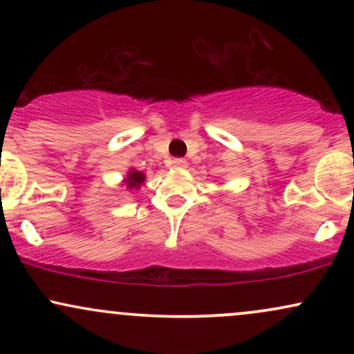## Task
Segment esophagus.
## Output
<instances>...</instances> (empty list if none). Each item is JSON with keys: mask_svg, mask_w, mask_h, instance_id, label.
I'll return each mask as SVG.
<instances>
[{"mask_svg": "<svg viewBox=\"0 0 354 354\" xmlns=\"http://www.w3.org/2000/svg\"><path fill=\"white\" fill-rule=\"evenodd\" d=\"M171 165L174 166V168H186V160H183V158H174V160L171 161Z\"/></svg>", "mask_w": 354, "mask_h": 354, "instance_id": "34e87169", "label": "esophagus"}]
</instances>
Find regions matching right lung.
Segmentation results:
<instances>
[{"label":"right lung","instance_id":"1","mask_svg":"<svg viewBox=\"0 0 354 354\" xmlns=\"http://www.w3.org/2000/svg\"><path fill=\"white\" fill-rule=\"evenodd\" d=\"M145 180H146V176H145L143 171H138V169H135V168H129L128 173H126L124 180H123V185L129 191L140 189L141 185L145 183Z\"/></svg>","mask_w":354,"mask_h":354}]
</instances>
